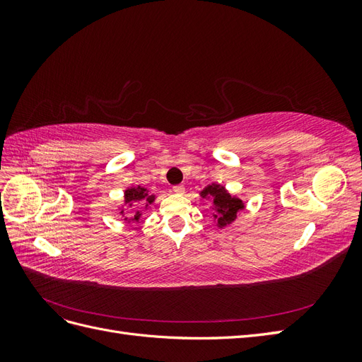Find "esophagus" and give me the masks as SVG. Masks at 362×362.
I'll return each mask as SVG.
<instances>
[{"instance_id":"obj_1","label":"esophagus","mask_w":362,"mask_h":362,"mask_svg":"<svg viewBox=\"0 0 362 362\" xmlns=\"http://www.w3.org/2000/svg\"><path fill=\"white\" fill-rule=\"evenodd\" d=\"M172 190L177 193V194H182L184 192H185V189H184V185H173L172 187Z\"/></svg>"}]
</instances>
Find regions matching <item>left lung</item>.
<instances>
[{
    "mask_svg": "<svg viewBox=\"0 0 362 362\" xmlns=\"http://www.w3.org/2000/svg\"><path fill=\"white\" fill-rule=\"evenodd\" d=\"M201 196L202 198H210L213 201V205L216 208L214 218H217V225L221 228L234 222L237 213L245 208L242 199L234 198V196L225 190V187L218 184L208 185V187L201 192Z\"/></svg>",
    "mask_w": 362,
    "mask_h": 362,
    "instance_id": "left-lung-1",
    "label": "left lung"
}]
</instances>
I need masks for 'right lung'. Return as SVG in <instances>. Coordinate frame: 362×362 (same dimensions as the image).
<instances>
[{
	"label": "right lung",
	"mask_w": 362,
	"mask_h": 362,
	"mask_svg": "<svg viewBox=\"0 0 362 362\" xmlns=\"http://www.w3.org/2000/svg\"><path fill=\"white\" fill-rule=\"evenodd\" d=\"M154 199H156V196L154 194H148V192H146V189H144V187H131V189H128V190H125V205H128V206H133L134 210L136 208L140 205H145L146 204V206L149 205V204H152L154 202ZM120 213H124V210H120ZM140 211H137L136 213V216L133 217V218H129L128 222H137L139 218H140ZM127 218V217H125Z\"/></svg>",
	"instance_id": "obj_1"
}]
</instances>
